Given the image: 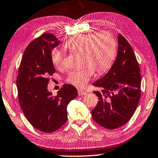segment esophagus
<instances>
[{"instance_id":"esophagus-1","label":"esophagus","mask_w":158,"mask_h":158,"mask_svg":"<svg viewBox=\"0 0 158 158\" xmlns=\"http://www.w3.org/2000/svg\"><path fill=\"white\" fill-rule=\"evenodd\" d=\"M78 94L79 96H84V95L86 94V92L82 91V90H78Z\"/></svg>"}]
</instances>
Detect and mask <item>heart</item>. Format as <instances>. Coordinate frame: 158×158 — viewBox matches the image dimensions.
Here are the masks:
<instances>
[{"label": "heart", "instance_id": "obj_1", "mask_svg": "<svg viewBox=\"0 0 158 158\" xmlns=\"http://www.w3.org/2000/svg\"><path fill=\"white\" fill-rule=\"evenodd\" d=\"M63 47L72 52H81V69L72 70L67 77V81L78 88H84L91 79L95 72L101 75L110 68L117 53V42L109 32L98 34H80L67 39ZM51 58L55 65L63 64V56L57 49L51 52Z\"/></svg>", "mask_w": 158, "mask_h": 158}]
</instances>
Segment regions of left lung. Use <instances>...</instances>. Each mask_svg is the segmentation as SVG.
<instances>
[{
    "label": "left lung",
    "mask_w": 158,
    "mask_h": 158,
    "mask_svg": "<svg viewBox=\"0 0 158 158\" xmlns=\"http://www.w3.org/2000/svg\"><path fill=\"white\" fill-rule=\"evenodd\" d=\"M141 70L131 46L119 34L118 52L109 72L94 83L99 101L92 110V117L106 129L123 126L133 116L141 98Z\"/></svg>",
    "instance_id": "obj_1"
}]
</instances>
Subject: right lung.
I'll use <instances>...</instances> for the list:
<instances>
[{
	"label": "right lung",
	"instance_id": "right-lung-1",
	"mask_svg": "<svg viewBox=\"0 0 158 158\" xmlns=\"http://www.w3.org/2000/svg\"><path fill=\"white\" fill-rule=\"evenodd\" d=\"M53 34L44 33L25 49L19 67L17 87L19 103L25 117L34 128L45 133L56 131L67 122V107L77 96L71 84H64L56 96L47 87L56 69L51 52L58 46Z\"/></svg>",
	"mask_w": 158,
	"mask_h": 158
}]
</instances>
